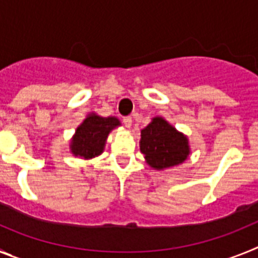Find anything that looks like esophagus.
Here are the masks:
<instances>
[{
	"mask_svg": "<svg viewBox=\"0 0 258 258\" xmlns=\"http://www.w3.org/2000/svg\"><path fill=\"white\" fill-rule=\"evenodd\" d=\"M122 122H124V125L126 127H131L132 126V122H133V120H132L131 116H126V117L122 118Z\"/></svg>",
	"mask_w": 258,
	"mask_h": 258,
	"instance_id": "esophagus-1",
	"label": "esophagus"
}]
</instances>
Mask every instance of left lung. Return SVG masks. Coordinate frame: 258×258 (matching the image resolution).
<instances>
[{"label":"left lung","instance_id":"left-lung-1","mask_svg":"<svg viewBox=\"0 0 258 258\" xmlns=\"http://www.w3.org/2000/svg\"><path fill=\"white\" fill-rule=\"evenodd\" d=\"M141 152L147 165L164 170L183 163L191 149L187 136L178 132L161 116H156L141 131Z\"/></svg>","mask_w":258,"mask_h":258}]
</instances>
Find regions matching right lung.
Instances as JSON below:
<instances>
[{
  "label": "right lung",
  "mask_w": 258,
  "mask_h": 258,
  "mask_svg": "<svg viewBox=\"0 0 258 258\" xmlns=\"http://www.w3.org/2000/svg\"><path fill=\"white\" fill-rule=\"evenodd\" d=\"M120 125L121 122L115 116L102 117L95 112L89 113L71 138V154L84 160L99 156L104 151L108 134Z\"/></svg>",
  "instance_id": "1"
}]
</instances>
